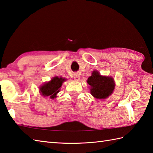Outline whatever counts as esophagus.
Segmentation results:
<instances>
[{
    "instance_id": "34e87169",
    "label": "esophagus",
    "mask_w": 153,
    "mask_h": 153,
    "mask_svg": "<svg viewBox=\"0 0 153 153\" xmlns=\"http://www.w3.org/2000/svg\"><path fill=\"white\" fill-rule=\"evenodd\" d=\"M74 79L75 80H79L80 79V75L78 73L74 74Z\"/></svg>"
}]
</instances>
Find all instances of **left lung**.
<instances>
[{"label":"left lung","mask_w":153,"mask_h":153,"mask_svg":"<svg viewBox=\"0 0 153 153\" xmlns=\"http://www.w3.org/2000/svg\"><path fill=\"white\" fill-rule=\"evenodd\" d=\"M87 82L91 86L90 93L94 98L106 99L114 92L115 82L111 76H102L98 71H94Z\"/></svg>","instance_id":"8db88e82"}]
</instances>
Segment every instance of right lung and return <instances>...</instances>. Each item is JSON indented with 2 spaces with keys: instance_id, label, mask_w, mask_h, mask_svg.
<instances>
[{
  "instance_id": "1",
  "label": "right lung",
  "mask_w": 153,
  "mask_h": 153,
  "mask_svg": "<svg viewBox=\"0 0 153 153\" xmlns=\"http://www.w3.org/2000/svg\"><path fill=\"white\" fill-rule=\"evenodd\" d=\"M65 80V78L53 77L49 82H45L39 87L40 94L44 97L49 96L51 99H54L57 97V94L60 91V88Z\"/></svg>"
}]
</instances>
